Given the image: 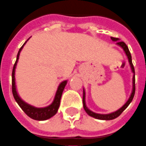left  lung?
Returning a JSON list of instances; mask_svg holds the SVG:
<instances>
[{"mask_svg":"<svg viewBox=\"0 0 146 146\" xmlns=\"http://www.w3.org/2000/svg\"><path fill=\"white\" fill-rule=\"evenodd\" d=\"M111 39L113 40V41H117L116 44L120 46L121 48L123 49L124 53H126L127 56L128 61H129V63H130V68H131V70H132V72L133 73V89H132V93L130 94V98L128 99V100L127 101L125 104L123 105L121 108H119L118 110H117L116 111H114L112 113H110V114H106V115H102V114H98V113H95L90 111L89 108H87V106H86V102H85V91L84 89V92H83V105H84V108L85 111L93 117H95L96 119L99 120H106V121H109V120H113L117 117L121 115V113L123 112V111L125 110L126 108H127V106L130 105V103L132 102L133 99L134 97V94H135V70H134L133 65L132 63V57H131V54L130 53V50L128 49L127 46L126 45V44L123 41H119V39L116 38H113V37H111Z\"/></svg>","mask_w":146,"mask_h":146,"instance_id":"1","label":"left lung"}]
</instances>
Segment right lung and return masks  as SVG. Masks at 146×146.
Returning a JSON list of instances; mask_svg holds the SVG:
<instances>
[{
	"label": "right lung",
	"mask_w": 146,
	"mask_h": 146,
	"mask_svg": "<svg viewBox=\"0 0 146 146\" xmlns=\"http://www.w3.org/2000/svg\"><path fill=\"white\" fill-rule=\"evenodd\" d=\"M29 40V39L25 42V44H23L22 47L19 49V50L17 54V57H16V61L14 64L12 72V92L13 97L16 102L18 103V105L20 106V108L23 110V111L29 117L34 120H37V121H45L49 118H50L53 116H54L56 112L58 111L59 109V105H60V100H61L62 94L64 90V88L66 87V84H67V80H64L62 83H60V84L58 87V89L56 90V95H55L54 100H53V102L51 103L50 106H46V107H44V108H36L35 106H31V105L28 104L25 102H24L18 95V93L16 91V82H15V69H16V65L18 62L19 57V53H20L22 49L23 48V46L25 44L27 41Z\"/></svg>",
	"instance_id": "right-lung-1"
}]
</instances>
